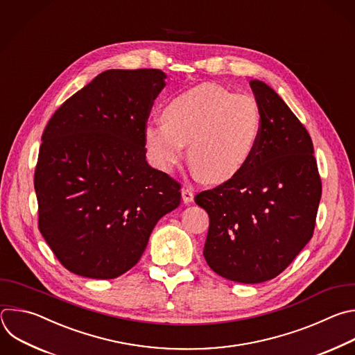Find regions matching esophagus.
Returning <instances> with one entry per match:
<instances>
[{"instance_id": "obj_1", "label": "esophagus", "mask_w": 355, "mask_h": 355, "mask_svg": "<svg viewBox=\"0 0 355 355\" xmlns=\"http://www.w3.org/2000/svg\"><path fill=\"white\" fill-rule=\"evenodd\" d=\"M182 198H183V202H184V204L191 202V201L194 200V193H193V190H191V189H187V187L182 189Z\"/></svg>"}]
</instances>
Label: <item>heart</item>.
<instances>
[{"label":"heart","instance_id":"heart-1","mask_svg":"<svg viewBox=\"0 0 355 355\" xmlns=\"http://www.w3.org/2000/svg\"><path fill=\"white\" fill-rule=\"evenodd\" d=\"M164 120L148 123L144 139L150 159L172 171L187 158L197 176L218 183L239 173L259 144L263 114L249 94H232L216 84H204L172 98Z\"/></svg>","mask_w":355,"mask_h":355}]
</instances>
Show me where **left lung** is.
Instances as JSON below:
<instances>
[{
  "label": "left lung",
  "mask_w": 355,
  "mask_h": 355,
  "mask_svg": "<svg viewBox=\"0 0 355 355\" xmlns=\"http://www.w3.org/2000/svg\"><path fill=\"white\" fill-rule=\"evenodd\" d=\"M249 84L263 114L254 154L239 173L194 201L209 217L202 252L209 268L257 284L284 271L311 241L322 182L304 124L267 84Z\"/></svg>",
  "instance_id": "left-lung-1"
}]
</instances>
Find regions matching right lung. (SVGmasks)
I'll list each match as a JSON object with an SVG mask.
<instances>
[{
    "label": "right lung",
    "mask_w": 355,
    "mask_h": 355,
    "mask_svg": "<svg viewBox=\"0 0 355 355\" xmlns=\"http://www.w3.org/2000/svg\"><path fill=\"white\" fill-rule=\"evenodd\" d=\"M161 69H107L49 120L35 171L39 230L71 272L116 278L143 256L180 184L146 159Z\"/></svg>",
    "instance_id": "obj_1"
}]
</instances>
